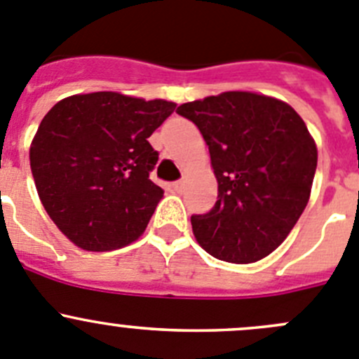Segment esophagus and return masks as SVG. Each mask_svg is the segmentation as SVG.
Segmentation results:
<instances>
[{
    "instance_id": "34e87169",
    "label": "esophagus",
    "mask_w": 359,
    "mask_h": 359,
    "mask_svg": "<svg viewBox=\"0 0 359 359\" xmlns=\"http://www.w3.org/2000/svg\"><path fill=\"white\" fill-rule=\"evenodd\" d=\"M183 187H185V183H183L182 180H180V182H174V183H172V189L176 190V192H182Z\"/></svg>"
}]
</instances>
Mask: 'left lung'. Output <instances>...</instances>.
I'll list each match as a JSON object with an SVG mask.
<instances>
[{"label": "left lung", "mask_w": 359, "mask_h": 359, "mask_svg": "<svg viewBox=\"0 0 359 359\" xmlns=\"http://www.w3.org/2000/svg\"><path fill=\"white\" fill-rule=\"evenodd\" d=\"M196 123L211 156L218 199L192 215V231L213 257L250 264L287 238L310 199L317 148L289 104L225 91L176 109Z\"/></svg>", "instance_id": "obj_1"}]
</instances>
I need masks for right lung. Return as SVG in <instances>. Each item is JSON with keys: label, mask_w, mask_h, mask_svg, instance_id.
<instances>
[{"label": "right lung", "mask_w": 359, "mask_h": 359, "mask_svg": "<svg viewBox=\"0 0 359 359\" xmlns=\"http://www.w3.org/2000/svg\"><path fill=\"white\" fill-rule=\"evenodd\" d=\"M174 109L97 91L63 98L43 116L29 163L47 215L72 243L107 252L144 233L163 196L149 180L158 153L148 137Z\"/></svg>", "instance_id": "obj_1"}]
</instances>
